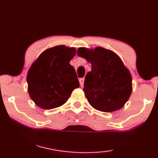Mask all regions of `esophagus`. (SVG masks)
<instances>
[{
  "mask_svg": "<svg viewBox=\"0 0 158 158\" xmlns=\"http://www.w3.org/2000/svg\"><path fill=\"white\" fill-rule=\"evenodd\" d=\"M84 81H85V78L83 77V78H80L79 79V82H80V85H81V86H83L84 85Z\"/></svg>",
  "mask_w": 158,
  "mask_h": 158,
  "instance_id": "34e87169",
  "label": "esophagus"
}]
</instances>
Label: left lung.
<instances>
[{"mask_svg":"<svg viewBox=\"0 0 158 158\" xmlns=\"http://www.w3.org/2000/svg\"><path fill=\"white\" fill-rule=\"evenodd\" d=\"M79 56L91 64L83 91L94 109L104 112L121 109L132 92L130 71L115 53L102 47L77 49Z\"/></svg>","mask_w":158,"mask_h":158,"instance_id":"1","label":"left lung"}]
</instances>
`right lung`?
<instances>
[{
  "mask_svg": "<svg viewBox=\"0 0 158 158\" xmlns=\"http://www.w3.org/2000/svg\"><path fill=\"white\" fill-rule=\"evenodd\" d=\"M76 49L64 45L46 49L32 63L27 75L30 98L39 107L52 110L63 105L80 86L69 61Z\"/></svg>",
  "mask_w": 158,
  "mask_h": 158,
  "instance_id": "obj_1",
  "label": "right lung"
}]
</instances>
